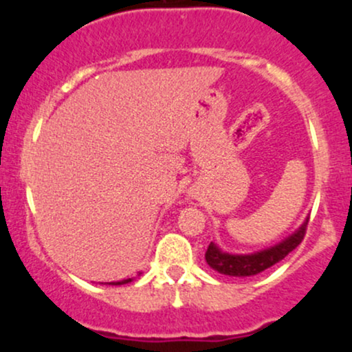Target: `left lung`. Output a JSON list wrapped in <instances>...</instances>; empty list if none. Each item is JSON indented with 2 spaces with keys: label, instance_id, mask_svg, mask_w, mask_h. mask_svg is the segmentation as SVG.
Segmentation results:
<instances>
[{
  "label": "left lung",
  "instance_id": "1",
  "mask_svg": "<svg viewBox=\"0 0 352 352\" xmlns=\"http://www.w3.org/2000/svg\"><path fill=\"white\" fill-rule=\"evenodd\" d=\"M306 225H308V218H306L305 223L293 235L285 238L281 243L252 254L225 253L212 241L208 245L207 253H205V260L215 272L221 274H228V276H253V274L265 272L270 266L276 265L286 254L292 253L301 243L302 238H305Z\"/></svg>",
  "mask_w": 352,
  "mask_h": 352
}]
</instances>
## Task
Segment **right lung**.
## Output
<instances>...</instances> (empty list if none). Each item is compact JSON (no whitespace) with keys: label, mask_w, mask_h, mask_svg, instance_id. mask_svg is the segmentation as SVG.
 <instances>
[{"label":"right lung","mask_w":352,"mask_h":352,"mask_svg":"<svg viewBox=\"0 0 352 352\" xmlns=\"http://www.w3.org/2000/svg\"><path fill=\"white\" fill-rule=\"evenodd\" d=\"M132 278H127V280H122V281H112V283H107V285H125V283H131Z\"/></svg>","instance_id":"right-lung-1"}]
</instances>
